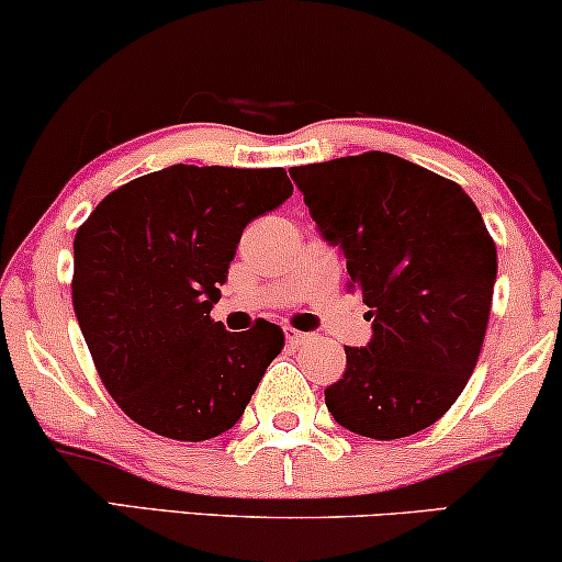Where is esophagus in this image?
<instances>
[{
    "label": "esophagus",
    "instance_id": "1",
    "mask_svg": "<svg viewBox=\"0 0 562 562\" xmlns=\"http://www.w3.org/2000/svg\"><path fill=\"white\" fill-rule=\"evenodd\" d=\"M305 337H308V334H303V331H297V329H285V339H288V345H301V342H305Z\"/></svg>",
    "mask_w": 562,
    "mask_h": 562
}]
</instances>
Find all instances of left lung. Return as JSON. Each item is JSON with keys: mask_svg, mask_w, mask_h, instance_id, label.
Masks as SVG:
<instances>
[{"mask_svg": "<svg viewBox=\"0 0 562 562\" xmlns=\"http://www.w3.org/2000/svg\"><path fill=\"white\" fill-rule=\"evenodd\" d=\"M326 244L342 248L373 337L345 347L324 400L342 428L394 440L449 412L477 366L498 257L467 191L392 153L290 170Z\"/></svg>", "mask_w": 562, "mask_h": 562, "instance_id": "1", "label": "left lung"}]
</instances>
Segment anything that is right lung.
<instances>
[{"mask_svg": "<svg viewBox=\"0 0 562 562\" xmlns=\"http://www.w3.org/2000/svg\"><path fill=\"white\" fill-rule=\"evenodd\" d=\"M293 194L285 168L170 166L90 212L75 236L72 305L113 402L142 428L210 440L240 420L285 334L225 331L210 311L240 233Z\"/></svg>", "mask_w": 562, "mask_h": 562, "instance_id": "add662e5", "label": "right lung"}]
</instances>
